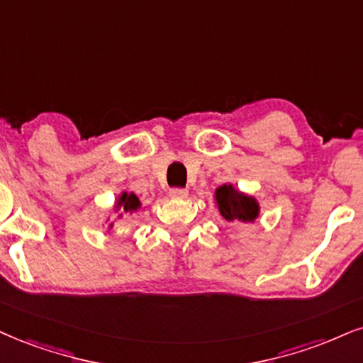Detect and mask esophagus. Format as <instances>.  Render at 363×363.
Returning <instances> with one entry per match:
<instances>
[{
  "instance_id": "esophagus-1",
  "label": "esophagus",
  "mask_w": 363,
  "mask_h": 363,
  "mask_svg": "<svg viewBox=\"0 0 363 363\" xmlns=\"http://www.w3.org/2000/svg\"><path fill=\"white\" fill-rule=\"evenodd\" d=\"M169 196L174 200H183L189 196V191H186L185 189H172L169 190Z\"/></svg>"
}]
</instances>
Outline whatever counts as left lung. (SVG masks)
<instances>
[{"instance_id": "8db88e82", "label": "left lung", "mask_w": 363, "mask_h": 363, "mask_svg": "<svg viewBox=\"0 0 363 363\" xmlns=\"http://www.w3.org/2000/svg\"><path fill=\"white\" fill-rule=\"evenodd\" d=\"M213 200L218 213L227 222L252 223L259 218L261 205L254 195L240 191L234 183H223L213 191Z\"/></svg>"}]
</instances>
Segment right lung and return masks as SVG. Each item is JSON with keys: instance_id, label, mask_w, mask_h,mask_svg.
Returning a JSON list of instances; mask_svg holds the SVG:
<instances>
[{"instance_id": "obj_1", "label": "right lung", "mask_w": 363, "mask_h": 363, "mask_svg": "<svg viewBox=\"0 0 363 363\" xmlns=\"http://www.w3.org/2000/svg\"><path fill=\"white\" fill-rule=\"evenodd\" d=\"M146 208L143 202L140 200V196L136 194H129V191H121V194L116 196V202L113 205V212L116 213V218L113 222L107 225V230H113L114 229V222L121 220L124 216H129V213L134 212H140V210Z\"/></svg>"}]
</instances>
